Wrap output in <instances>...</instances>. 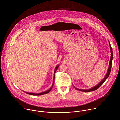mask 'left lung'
Here are the masks:
<instances>
[{
  "label": "left lung",
  "mask_w": 120,
  "mask_h": 120,
  "mask_svg": "<svg viewBox=\"0 0 120 120\" xmlns=\"http://www.w3.org/2000/svg\"><path fill=\"white\" fill-rule=\"evenodd\" d=\"M109 41V43L110 45V50H111V59H110V63H109V68L107 70V72L105 76V77L99 83L98 85H97L96 86L93 87V88L90 89H88V90H82V89H78L77 88H75V87L73 85V86H74V88L77 89V90L80 91H83V92H90V91H93L94 90H97L98 88H99L103 84V83L105 82V81L107 79V78H108L109 76L110 75L111 71V68H112V59H113V52H112V50L110 44V41Z\"/></svg>",
  "instance_id": "1"
}]
</instances>
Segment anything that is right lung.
Masks as SVG:
<instances>
[{"mask_svg":"<svg viewBox=\"0 0 120 120\" xmlns=\"http://www.w3.org/2000/svg\"><path fill=\"white\" fill-rule=\"evenodd\" d=\"M59 68V65H57V66L56 67V68H55V69H54V74L56 73V70H57V69H58V68ZM54 77H53V83H52V86H51V88L49 89H48V90H46V91H43V92H41V93H31V92H25L26 93H27V94H29V95H35V96H39V95H44V94H46V93H49L50 91H51V90L52 89V87H53V85H54Z\"/></svg>","mask_w":120,"mask_h":120,"instance_id":"1","label":"right lung"}]
</instances>
